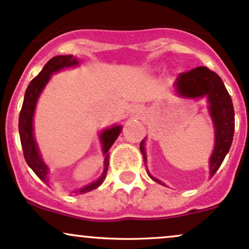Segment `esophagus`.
I'll return each mask as SVG.
<instances>
[{
    "instance_id": "1",
    "label": "esophagus",
    "mask_w": 249,
    "mask_h": 249,
    "mask_svg": "<svg viewBox=\"0 0 249 249\" xmlns=\"http://www.w3.org/2000/svg\"><path fill=\"white\" fill-rule=\"evenodd\" d=\"M142 113H143V107L139 104H135L130 107V116L132 118H139Z\"/></svg>"
}]
</instances>
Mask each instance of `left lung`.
Wrapping results in <instances>:
<instances>
[{
	"label": "left lung",
	"instance_id": "8db88e82",
	"mask_svg": "<svg viewBox=\"0 0 249 249\" xmlns=\"http://www.w3.org/2000/svg\"><path fill=\"white\" fill-rule=\"evenodd\" d=\"M174 91L179 98L184 99L207 98L208 112L213 120L215 133L214 150L209 158V173L210 177H213L222 164L233 142L235 119H234V107L231 95L227 91L222 79L216 73L203 66L196 67L177 76L176 81L174 83ZM139 147L146 165L145 138L141 142ZM146 173L155 182L164 185V183L155 178L149 173V170H146Z\"/></svg>",
	"mask_w": 249,
	"mask_h": 249
}]
</instances>
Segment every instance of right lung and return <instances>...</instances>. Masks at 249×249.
Instances as JSON below:
<instances>
[{
  "mask_svg": "<svg viewBox=\"0 0 249 249\" xmlns=\"http://www.w3.org/2000/svg\"><path fill=\"white\" fill-rule=\"evenodd\" d=\"M78 58L73 55H56L52 58L47 64L42 68V71L35 76L31 81L29 86L27 87L26 93H24V99L22 104V108L20 112V118H18V132H20L21 145L23 149V156L27 164L34 171L35 175L45 183H48V166L43 162V158L41 157L39 146H37L36 141L34 137V126H33V120H34L35 107L39 100L41 92L46 87V85L51 79L52 74L59 72V71L65 70V68L79 66ZM122 132V125H113L102 131L99 135L100 143H102V150L104 156V171L102 176L97 181L85 185L81 189L75 190L74 193L85 194L89 191L97 189L99 185L103 184L104 179L106 177L108 168V150L113 145L116 139Z\"/></svg>",
  "mask_w": 249,
  "mask_h": 249,
  "instance_id": "add662e5",
  "label": "right lung"
}]
</instances>
